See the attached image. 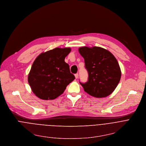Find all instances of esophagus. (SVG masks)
<instances>
[{
	"label": "esophagus",
	"instance_id": "esophagus-1",
	"mask_svg": "<svg viewBox=\"0 0 146 146\" xmlns=\"http://www.w3.org/2000/svg\"><path fill=\"white\" fill-rule=\"evenodd\" d=\"M75 78L77 79L78 78V74H75Z\"/></svg>",
	"mask_w": 146,
	"mask_h": 146
}]
</instances>
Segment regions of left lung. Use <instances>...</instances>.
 Masks as SVG:
<instances>
[{"label":"left lung","mask_w":146,"mask_h":146,"mask_svg":"<svg viewBox=\"0 0 146 146\" xmlns=\"http://www.w3.org/2000/svg\"><path fill=\"white\" fill-rule=\"evenodd\" d=\"M88 72V80L80 82L84 90L97 98L111 94L118 85L121 76L119 64L111 52L100 47L79 48Z\"/></svg>","instance_id":"8db88e82"}]
</instances>
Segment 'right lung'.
<instances>
[{"mask_svg": "<svg viewBox=\"0 0 146 146\" xmlns=\"http://www.w3.org/2000/svg\"><path fill=\"white\" fill-rule=\"evenodd\" d=\"M71 48H55L40 54L32 64L28 76L33 93L42 100H53L60 96L75 76L65 62Z\"/></svg>", "mask_w": 146, "mask_h": 146, "instance_id": "1", "label": "right lung"}]
</instances>
